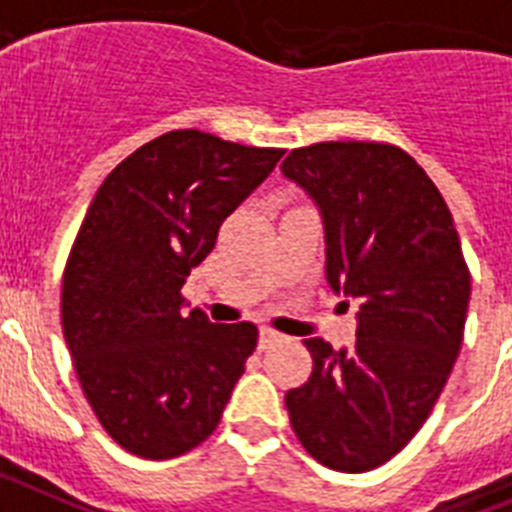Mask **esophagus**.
<instances>
[{"instance_id":"obj_1","label":"esophagus","mask_w":512,"mask_h":512,"mask_svg":"<svg viewBox=\"0 0 512 512\" xmlns=\"http://www.w3.org/2000/svg\"><path fill=\"white\" fill-rule=\"evenodd\" d=\"M278 340H281V332H275L273 327H260V350H268Z\"/></svg>"}]
</instances>
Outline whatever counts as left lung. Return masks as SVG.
Segmentation results:
<instances>
[{
	"mask_svg": "<svg viewBox=\"0 0 512 512\" xmlns=\"http://www.w3.org/2000/svg\"><path fill=\"white\" fill-rule=\"evenodd\" d=\"M286 180L324 226V275L358 301L350 348L304 342L311 376L286 394L301 446L335 471H371L428 420L459 358L471 278L443 195L389 144L324 141L293 149Z\"/></svg>",
	"mask_w": 512,
	"mask_h": 512,
	"instance_id": "left-lung-1",
	"label": "left lung"
}]
</instances>
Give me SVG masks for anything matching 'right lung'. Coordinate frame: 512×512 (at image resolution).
<instances>
[{
    "instance_id": "add662e5",
    "label": "right lung",
    "mask_w": 512,
    "mask_h": 512,
    "mask_svg": "<svg viewBox=\"0 0 512 512\" xmlns=\"http://www.w3.org/2000/svg\"><path fill=\"white\" fill-rule=\"evenodd\" d=\"M281 157L170 131L123 159L92 198L64 270L61 327L84 397L133 456L175 459L219 425L257 327L185 314L180 291Z\"/></svg>"
}]
</instances>
